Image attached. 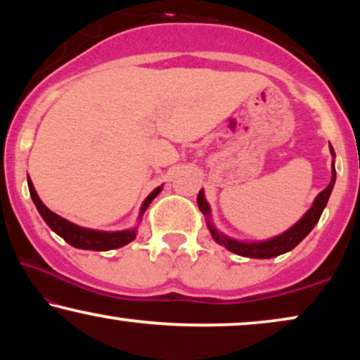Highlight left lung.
<instances>
[{
    "label": "left lung",
    "mask_w": 360,
    "mask_h": 360,
    "mask_svg": "<svg viewBox=\"0 0 360 360\" xmlns=\"http://www.w3.org/2000/svg\"><path fill=\"white\" fill-rule=\"evenodd\" d=\"M331 154L334 155L333 147H331ZM334 181H336V169H334V162H333V179H331V181H329V185L316 196V200H314L311 208L308 210V213L304 214L303 218L293 226V228L285 231L283 234L277 236V238L264 240V243H250V244L239 243V240L229 239V238H226L224 234L218 233V229H216L208 219L210 233H211V236H213V239L216 240V243L224 245V248L231 250V252L243 255V257H254V259L277 257V255L288 252V250H292L295 245H298L300 243H302V240L309 234V231L316 226L319 218H321L324 206H326V203H328L329 195H331V191H333ZM196 203H198L201 213L210 218V205L206 203L203 190H200L198 196H196Z\"/></svg>",
    "instance_id": "obj_1"
}]
</instances>
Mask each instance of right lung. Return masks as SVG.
Returning a JSON list of instances; mask_svg holds the SVG:
<instances>
[{
    "label": "right lung",
    "mask_w": 360,
    "mask_h": 360,
    "mask_svg": "<svg viewBox=\"0 0 360 360\" xmlns=\"http://www.w3.org/2000/svg\"><path fill=\"white\" fill-rule=\"evenodd\" d=\"M27 185H29V193H31L34 205H36L37 211L41 213L49 228H51L53 233L60 236L62 239H65L68 244L73 245V248L86 249V250H111V249L122 248V245H126L127 243H131V240L136 239V229L120 231V233H103V231L80 228V226L73 224L70 221L63 219L58 214L52 213V211L42 203L41 198H39L36 190H34L32 186V181L29 179H27ZM160 190L162 186H157V188L147 196L144 203H142L141 216L144 214V211L147 208H149L152 200L160 193Z\"/></svg>",
    "instance_id": "1"
}]
</instances>
